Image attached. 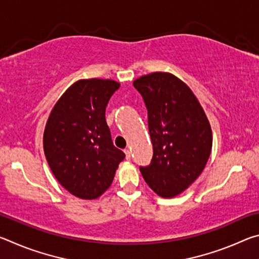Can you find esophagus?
<instances>
[{
	"mask_svg": "<svg viewBox=\"0 0 259 259\" xmlns=\"http://www.w3.org/2000/svg\"><path fill=\"white\" fill-rule=\"evenodd\" d=\"M124 153H125V159L126 160H130L131 159V152H130L129 148H125Z\"/></svg>",
	"mask_w": 259,
	"mask_h": 259,
	"instance_id": "obj_1",
	"label": "esophagus"
}]
</instances>
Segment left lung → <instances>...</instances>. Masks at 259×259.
Instances as JSON below:
<instances>
[{"mask_svg": "<svg viewBox=\"0 0 259 259\" xmlns=\"http://www.w3.org/2000/svg\"><path fill=\"white\" fill-rule=\"evenodd\" d=\"M134 87L146 104L154 152L140 171L157 195L175 198L203 171L212 148L211 126L191 88L174 74H146Z\"/></svg>", "mask_w": 259, "mask_h": 259, "instance_id": "8db88e82", "label": "left lung"}]
</instances>
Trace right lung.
I'll use <instances>...</instances> for the list:
<instances>
[{
    "mask_svg": "<svg viewBox=\"0 0 259 259\" xmlns=\"http://www.w3.org/2000/svg\"><path fill=\"white\" fill-rule=\"evenodd\" d=\"M120 83L81 78L57 100L43 134L50 169L65 190L83 200L98 199L111 186L124 153L113 145L105 119Z\"/></svg>",
    "mask_w": 259,
    "mask_h": 259,
    "instance_id": "add662e5",
    "label": "right lung"
}]
</instances>
